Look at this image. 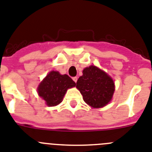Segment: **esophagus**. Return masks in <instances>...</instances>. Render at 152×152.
<instances>
[{
  "mask_svg": "<svg viewBox=\"0 0 152 152\" xmlns=\"http://www.w3.org/2000/svg\"><path fill=\"white\" fill-rule=\"evenodd\" d=\"M77 79H78V78L76 77V76H75V77H73V80L75 82V83H76V82H77Z\"/></svg>",
  "mask_w": 152,
  "mask_h": 152,
  "instance_id": "34e87169",
  "label": "esophagus"
}]
</instances>
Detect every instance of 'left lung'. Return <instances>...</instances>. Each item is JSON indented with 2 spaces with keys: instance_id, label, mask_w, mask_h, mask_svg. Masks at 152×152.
<instances>
[{
  "instance_id": "obj_1",
  "label": "left lung",
  "mask_w": 152,
  "mask_h": 152,
  "mask_svg": "<svg viewBox=\"0 0 152 152\" xmlns=\"http://www.w3.org/2000/svg\"><path fill=\"white\" fill-rule=\"evenodd\" d=\"M83 73L76 82V88L83 95L84 102L93 108L106 106L111 101L115 90L112 78L93 65L85 68Z\"/></svg>"
}]
</instances>
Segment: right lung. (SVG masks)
Returning a JSON list of instances; mask_svg holds the SVG:
<instances>
[{"label":"right lung","mask_w":152,"mask_h":152,"mask_svg":"<svg viewBox=\"0 0 152 152\" xmlns=\"http://www.w3.org/2000/svg\"><path fill=\"white\" fill-rule=\"evenodd\" d=\"M76 86V83L68 75H61L58 71H50L37 88L39 96L49 107L62 102L68 88Z\"/></svg>","instance_id":"right-lung-1"}]
</instances>
